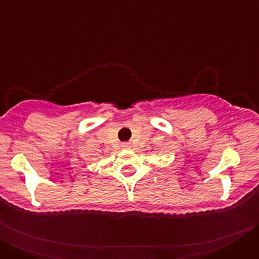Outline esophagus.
I'll use <instances>...</instances> for the list:
<instances>
[{"instance_id":"1","label":"esophagus","mask_w":259,"mask_h":259,"mask_svg":"<svg viewBox=\"0 0 259 259\" xmlns=\"http://www.w3.org/2000/svg\"><path fill=\"white\" fill-rule=\"evenodd\" d=\"M122 146H123V148H124V149H130V148H131V144H130V143H124Z\"/></svg>"}]
</instances>
